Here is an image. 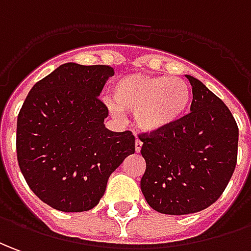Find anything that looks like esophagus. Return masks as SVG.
<instances>
[{
    "label": "esophagus",
    "mask_w": 251,
    "mask_h": 251,
    "mask_svg": "<svg viewBox=\"0 0 251 251\" xmlns=\"http://www.w3.org/2000/svg\"><path fill=\"white\" fill-rule=\"evenodd\" d=\"M141 149H142V142H141L139 139H136L135 141V151L136 153H139V151H141Z\"/></svg>",
    "instance_id": "esophagus-1"
}]
</instances>
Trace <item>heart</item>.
<instances>
[{"label":"heart","instance_id":"1","mask_svg":"<svg viewBox=\"0 0 251 251\" xmlns=\"http://www.w3.org/2000/svg\"><path fill=\"white\" fill-rule=\"evenodd\" d=\"M115 103L109 109L135 113V124L145 134H162L176 127L187 115L193 94L180 77L132 74L113 87Z\"/></svg>","mask_w":251,"mask_h":251}]
</instances>
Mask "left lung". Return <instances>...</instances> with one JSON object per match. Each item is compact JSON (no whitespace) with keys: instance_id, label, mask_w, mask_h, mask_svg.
<instances>
[{"instance_id":"1","label":"left lung","mask_w":251,"mask_h":251,"mask_svg":"<svg viewBox=\"0 0 251 251\" xmlns=\"http://www.w3.org/2000/svg\"><path fill=\"white\" fill-rule=\"evenodd\" d=\"M187 76L191 113L162 134H142L146 171L141 190L150 208L164 215H190L215 203L234 174L239 129L227 105Z\"/></svg>"}]
</instances>
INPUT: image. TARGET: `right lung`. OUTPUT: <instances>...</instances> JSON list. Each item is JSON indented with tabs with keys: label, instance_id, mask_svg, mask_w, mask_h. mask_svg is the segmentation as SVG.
<instances>
[{
	"label": "right lung",
	"instance_id": "right-lung-1",
	"mask_svg": "<svg viewBox=\"0 0 251 251\" xmlns=\"http://www.w3.org/2000/svg\"><path fill=\"white\" fill-rule=\"evenodd\" d=\"M109 65H60L34 84L17 116L19 167L32 193L61 212L98 205L109 176L135 153V138L105 127L98 98Z\"/></svg>",
	"mask_w": 251,
	"mask_h": 251
}]
</instances>
